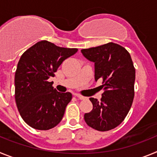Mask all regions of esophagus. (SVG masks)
Returning <instances> with one entry per match:
<instances>
[{"instance_id":"1","label":"esophagus","mask_w":157,"mask_h":157,"mask_svg":"<svg viewBox=\"0 0 157 157\" xmlns=\"http://www.w3.org/2000/svg\"><path fill=\"white\" fill-rule=\"evenodd\" d=\"M75 97H76V98H78V99H79V100H84V99H86L85 97H83V96H82V95H79V94H76Z\"/></svg>"}]
</instances>
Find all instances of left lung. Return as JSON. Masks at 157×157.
Wrapping results in <instances>:
<instances>
[{"instance_id":"left-lung-1","label":"left lung","mask_w":157,"mask_h":157,"mask_svg":"<svg viewBox=\"0 0 157 157\" xmlns=\"http://www.w3.org/2000/svg\"><path fill=\"white\" fill-rule=\"evenodd\" d=\"M83 56L94 62L95 80H102L105 90L101 101L90 98V112L84 115L87 125L99 131L118 127L124 120L134 97L135 68L125 48L113 42L81 50Z\"/></svg>"}]
</instances>
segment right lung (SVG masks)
<instances>
[{
  "mask_svg": "<svg viewBox=\"0 0 157 157\" xmlns=\"http://www.w3.org/2000/svg\"><path fill=\"white\" fill-rule=\"evenodd\" d=\"M77 52L78 48L43 40L23 53L15 74V99L22 119L30 127L47 130L62 120L72 94L56 91L48 79L55 76L64 59Z\"/></svg>",
  "mask_w": 157,
  "mask_h": 157,
  "instance_id": "right-lung-1",
  "label": "right lung"
}]
</instances>
